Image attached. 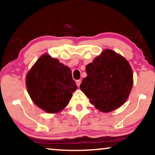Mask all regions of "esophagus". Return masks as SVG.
<instances>
[{"label":"esophagus","mask_w":155,"mask_h":155,"mask_svg":"<svg viewBox=\"0 0 155 155\" xmlns=\"http://www.w3.org/2000/svg\"><path fill=\"white\" fill-rule=\"evenodd\" d=\"M76 84H77L78 87H80V84H81V80H77V81H76Z\"/></svg>","instance_id":"1"}]
</instances>
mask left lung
I'll list each match as a JSON object with an SVG mask.
<instances>
[{
    "label": "left lung",
    "mask_w": 155,
    "mask_h": 155,
    "mask_svg": "<svg viewBox=\"0 0 155 155\" xmlns=\"http://www.w3.org/2000/svg\"><path fill=\"white\" fill-rule=\"evenodd\" d=\"M87 76L80 90L96 109L110 112L122 106L130 94L133 74L126 58L106 49L86 66Z\"/></svg>",
    "instance_id": "obj_1"
}]
</instances>
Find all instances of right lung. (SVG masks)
Returning a JSON list of instances; mask_svg holds the SVG:
<instances>
[{
  "label": "right lung",
  "instance_id": "1",
  "mask_svg": "<svg viewBox=\"0 0 155 155\" xmlns=\"http://www.w3.org/2000/svg\"><path fill=\"white\" fill-rule=\"evenodd\" d=\"M26 84L33 102L49 114L62 111L78 88L71 69L47 54L40 57L28 72Z\"/></svg>",
  "mask_w": 155,
  "mask_h": 155
}]
</instances>
